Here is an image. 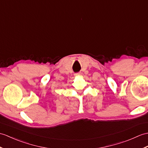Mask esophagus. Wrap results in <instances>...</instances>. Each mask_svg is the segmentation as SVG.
Returning a JSON list of instances; mask_svg holds the SVG:
<instances>
[{"instance_id": "esophagus-1", "label": "esophagus", "mask_w": 148, "mask_h": 148, "mask_svg": "<svg viewBox=\"0 0 148 148\" xmlns=\"http://www.w3.org/2000/svg\"><path fill=\"white\" fill-rule=\"evenodd\" d=\"M74 75H75V76H77V75H81V73H75Z\"/></svg>"}]
</instances>
